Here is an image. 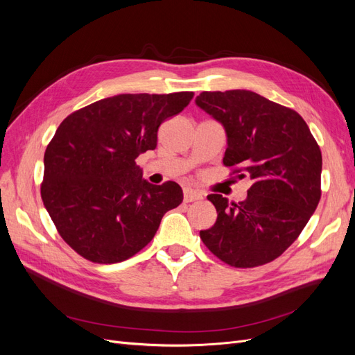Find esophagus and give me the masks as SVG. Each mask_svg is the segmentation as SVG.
Instances as JSON below:
<instances>
[{
	"label": "esophagus",
	"mask_w": 355,
	"mask_h": 355,
	"mask_svg": "<svg viewBox=\"0 0 355 355\" xmlns=\"http://www.w3.org/2000/svg\"><path fill=\"white\" fill-rule=\"evenodd\" d=\"M198 200H202V196L198 191L189 189V188L184 191V201L185 202H192V201H198Z\"/></svg>",
	"instance_id": "34e87169"
}]
</instances>
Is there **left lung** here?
Returning a JSON list of instances; mask_svg holds the SVG:
<instances>
[{
    "label": "left lung",
    "mask_w": 355,
    "mask_h": 355,
    "mask_svg": "<svg viewBox=\"0 0 355 355\" xmlns=\"http://www.w3.org/2000/svg\"><path fill=\"white\" fill-rule=\"evenodd\" d=\"M196 103L228 136L223 164L249 178L241 202L220 194L213 227L200 231L207 249L235 268L265 265L299 237L321 197V151L296 111L249 90L202 92Z\"/></svg>",
    "instance_id": "left-lung-1"
}]
</instances>
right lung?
Wrapping results in <instances>:
<instances>
[{
  "instance_id": "add662e5",
  "label": "right lung",
  "mask_w": 355,
  "mask_h": 355,
  "mask_svg": "<svg viewBox=\"0 0 355 355\" xmlns=\"http://www.w3.org/2000/svg\"><path fill=\"white\" fill-rule=\"evenodd\" d=\"M192 98L118 94L60 123L44 154L41 198L63 241L84 259L116 263L135 256L184 200L176 182L148 184L136 158L157 148L161 123Z\"/></svg>"
}]
</instances>
